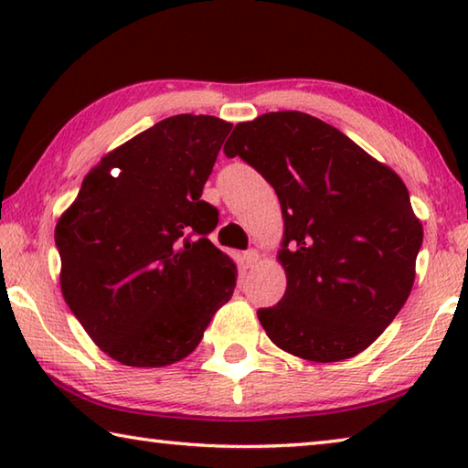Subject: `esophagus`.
<instances>
[{"label":"esophagus","mask_w":468,"mask_h":468,"mask_svg":"<svg viewBox=\"0 0 468 468\" xmlns=\"http://www.w3.org/2000/svg\"><path fill=\"white\" fill-rule=\"evenodd\" d=\"M243 260H245V264H248V268H253L258 264V260H260V253H258V250H248L243 253Z\"/></svg>","instance_id":"esophagus-1"}]
</instances>
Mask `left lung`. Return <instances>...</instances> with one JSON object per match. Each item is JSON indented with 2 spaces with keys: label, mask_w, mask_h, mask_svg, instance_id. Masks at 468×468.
Masks as SVG:
<instances>
[{
  "label": "left lung",
  "mask_w": 468,
  "mask_h": 468,
  "mask_svg": "<svg viewBox=\"0 0 468 468\" xmlns=\"http://www.w3.org/2000/svg\"><path fill=\"white\" fill-rule=\"evenodd\" d=\"M225 154L251 165L282 208L287 291L258 310L268 338L301 359L355 357L413 289L423 227L407 186L343 132L301 111L237 123Z\"/></svg>",
  "instance_id": "obj_1"
}]
</instances>
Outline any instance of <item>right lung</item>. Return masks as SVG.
Masks as SVG:
<instances>
[{"instance_id":"add662e5","label":"right lung","mask_w":468,"mask_h":468,"mask_svg":"<svg viewBox=\"0 0 468 468\" xmlns=\"http://www.w3.org/2000/svg\"><path fill=\"white\" fill-rule=\"evenodd\" d=\"M233 125L173 115L84 177L55 227L61 292L89 336L130 367H163L200 345L237 268L208 235L202 189Z\"/></svg>"}]
</instances>
